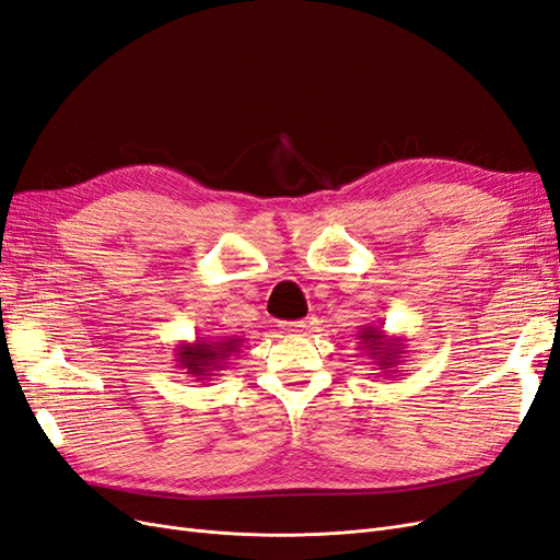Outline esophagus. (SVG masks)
I'll use <instances>...</instances> for the list:
<instances>
[{
    "mask_svg": "<svg viewBox=\"0 0 560 560\" xmlns=\"http://www.w3.org/2000/svg\"><path fill=\"white\" fill-rule=\"evenodd\" d=\"M278 326H280V331L287 334V336H299L303 331L305 322H301V319H296V322H280Z\"/></svg>",
    "mask_w": 560,
    "mask_h": 560,
    "instance_id": "1",
    "label": "esophagus"
}]
</instances>
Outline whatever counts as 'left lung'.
<instances>
[{"instance_id": "8db88e82", "label": "left lung", "mask_w": 560, "mask_h": 560, "mask_svg": "<svg viewBox=\"0 0 560 560\" xmlns=\"http://www.w3.org/2000/svg\"><path fill=\"white\" fill-rule=\"evenodd\" d=\"M359 347L363 357H369L375 361V365H380L377 371L382 373H396L394 369L400 365L402 361V338L400 336H387L384 334L382 326H373V324H365L359 329L357 334Z\"/></svg>"}]
</instances>
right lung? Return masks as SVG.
<instances>
[{"instance_id":"add662e5","label":"right lung","mask_w":560,"mask_h":560,"mask_svg":"<svg viewBox=\"0 0 560 560\" xmlns=\"http://www.w3.org/2000/svg\"><path fill=\"white\" fill-rule=\"evenodd\" d=\"M243 345V338H215L206 340L197 338L191 342L176 345V369L185 371L189 377L197 380H210V375H218L215 371H222L229 357L238 354V347Z\"/></svg>"}]
</instances>
